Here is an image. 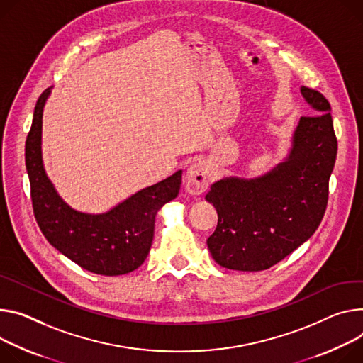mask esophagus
Returning <instances> with one entry per match:
<instances>
[{
  "label": "esophagus",
  "mask_w": 363,
  "mask_h": 363,
  "mask_svg": "<svg viewBox=\"0 0 363 363\" xmlns=\"http://www.w3.org/2000/svg\"><path fill=\"white\" fill-rule=\"evenodd\" d=\"M210 184V172L207 164L203 162H195L186 171L185 186L189 194L200 195L203 194Z\"/></svg>",
  "instance_id": "esophagus-1"
}]
</instances>
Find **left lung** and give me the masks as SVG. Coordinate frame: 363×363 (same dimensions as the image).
<instances>
[{
	"label": "left lung",
	"mask_w": 363,
	"mask_h": 363,
	"mask_svg": "<svg viewBox=\"0 0 363 363\" xmlns=\"http://www.w3.org/2000/svg\"><path fill=\"white\" fill-rule=\"evenodd\" d=\"M301 94L315 114L300 118L289 159L257 179H221L206 195L218 214L207 245L223 268L255 272L277 265L324 217L337 139L325 96L308 86Z\"/></svg>",
	"instance_id": "left-lung-1"
}]
</instances>
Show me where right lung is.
Instances as JSON below:
<instances>
[{"label":"right lung","mask_w":363,"mask_h":363,"mask_svg":"<svg viewBox=\"0 0 363 363\" xmlns=\"http://www.w3.org/2000/svg\"><path fill=\"white\" fill-rule=\"evenodd\" d=\"M49 89L35 107L26 139V169L33 213L48 242L81 268L96 275H124L145 262L157 210L179 194L182 171L147 186L106 214H84L62 201L42 163V114Z\"/></svg>","instance_id":"1"}]
</instances>
